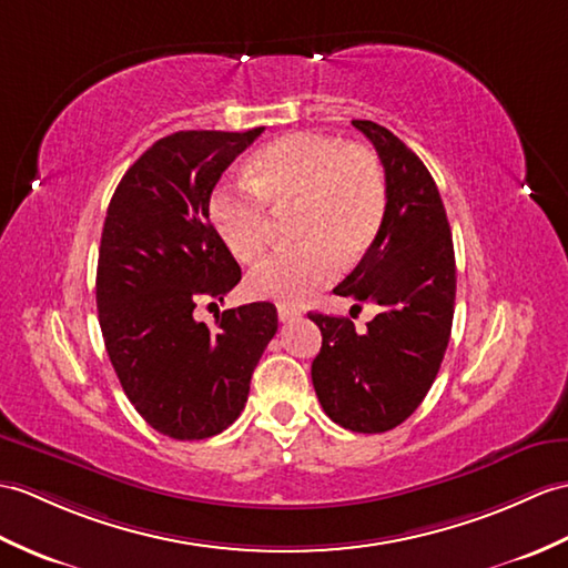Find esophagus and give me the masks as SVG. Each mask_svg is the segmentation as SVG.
<instances>
[{
    "label": "esophagus",
    "instance_id": "34e87169",
    "mask_svg": "<svg viewBox=\"0 0 568 568\" xmlns=\"http://www.w3.org/2000/svg\"><path fill=\"white\" fill-rule=\"evenodd\" d=\"M302 312L297 310V307H287V305H278V320L281 322H293V320H297Z\"/></svg>",
    "mask_w": 568,
    "mask_h": 568
}]
</instances>
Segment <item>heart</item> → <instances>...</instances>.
<instances>
[{"label":"heart","instance_id":"b5f03b06","mask_svg":"<svg viewBox=\"0 0 568 568\" xmlns=\"http://www.w3.org/2000/svg\"><path fill=\"white\" fill-rule=\"evenodd\" d=\"M247 189L220 186L210 195V222L242 263L268 244V213L295 207L287 252L263 258L246 278L252 297L302 305L328 287L341 266L358 263L377 240L387 213V179L377 156L314 133H287L258 148L244 166Z\"/></svg>","mask_w":568,"mask_h":568}]
</instances>
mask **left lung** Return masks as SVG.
I'll use <instances>...</instances> for the list:
<instances>
[{
	"label": "left lung",
	"instance_id": "1",
	"mask_svg": "<svg viewBox=\"0 0 568 568\" xmlns=\"http://www.w3.org/2000/svg\"><path fill=\"white\" fill-rule=\"evenodd\" d=\"M353 125L375 144L387 213L375 244L334 293L377 314L365 332L348 316L310 312L322 348L312 385L326 416L353 433L397 428L424 402L450 341L455 248L438 186L406 144L373 121Z\"/></svg>",
	"mask_w": 568,
	"mask_h": 568
}]
</instances>
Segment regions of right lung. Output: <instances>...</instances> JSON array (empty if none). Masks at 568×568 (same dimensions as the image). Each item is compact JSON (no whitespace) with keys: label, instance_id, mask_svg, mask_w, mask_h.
Wrapping results in <instances>:
<instances>
[{"label":"right lung","instance_id":"right-lung-1","mask_svg":"<svg viewBox=\"0 0 568 568\" xmlns=\"http://www.w3.org/2000/svg\"><path fill=\"white\" fill-rule=\"evenodd\" d=\"M263 128L246 133L181 130L156 140L125 171L105 213L97 305L105 351L130 404L174 440H203L232 426L268 341L271 302L195 322L197 302L220 300L242 268L210 224L222 171Z\"/></svg>","mask_w":568,"mask_h":568}]
</instances>
